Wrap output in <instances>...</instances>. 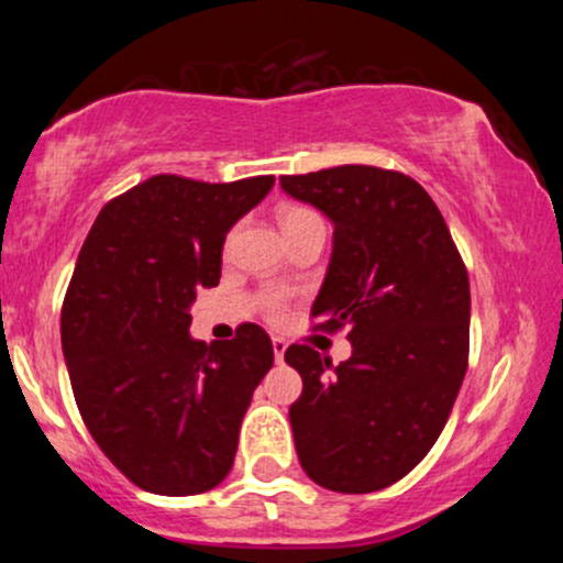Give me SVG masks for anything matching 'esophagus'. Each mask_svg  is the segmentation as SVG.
Instances as JSON below:
<instances>
[{"label": "esophagus", "mask_w": 563, "mask_h": 563, "mask_svg": "<svg viewBox=\"0 0 563 563\" xmlns=\"http://www.w3.org/2000/svg\"><path fill=\"white\" fill-rule=\"evenodd\" d=\"M286 349H288V341L280 339V335H275V339H273V352H275L277 363H283V354H286Z\"/></svg>", "instance_id": "1"}]
</instances>
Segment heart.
Wrapping results in <instances>:
<instances>
[{"label":"heart","mask_w":563,"mask_h":563,"mask_svg":"<svg viewBox=\"0 0 563 563\" xmlns=\"http://www.w3.org/2000/svg\"><path fill=\"white\" fill-rule=\"evenodd\" d=\"M277 219H280V228L286 232V238L303 228H312V224H322L318 211L307 209V206H294V203L283 206V209L277 211ZM262 303H264V312H267L269 318H280L283 307H286V296H283L280 290H269V294H264Z\"/></svg>","instance_id":"1"}]
</instances>
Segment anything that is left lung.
<instances>
[{
    "label": "left lung",
    "instance_id": "left-lung-1",
    "mask_svg": "<svg viewBox=\"0 0 563 563\" xmlns=\"http://www.w3.org/2000/svg\"><path fill=\"white\" fill-rule=\"evenodd\" d=\"M333 222V254L312 303L318 331L349 328L339 367L290 344L301 397L290 429L320 487L363 495L410 474L434 448L468 367V273L442 211L412 177L346 164L280 177Z\"/></svg>",
    "mask_w": 563,
    "mask_h": 563
}]
</instances>
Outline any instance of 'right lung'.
Masks as SVG:
<instances>
[{
	"instance_id": "obj_1",
	"label": "right lung",
	"mask_w": 563,
	"mask_h": 563,
	"mask_svg": "<svg viewBox=\"0 0 563 563\" xmlns=\"http://www.w3.org/2000/svg\"><path fill=\"white\" fill-rule=\"evenodd\" d=\"M273 185L156 174L108 200L81 245L60 312L70 386L108 461L147 493H209L235 461L273 341L254 322L196 341L187 309L217 286L224 238Z\"/></svg>"
}]
</instances>
